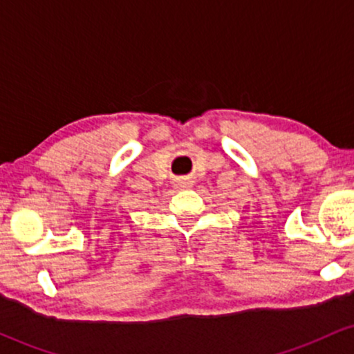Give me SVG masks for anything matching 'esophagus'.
<instances>
[{"instance_id":"esophagus-1","label":"esophagus","mask_w":354,"mask_h":354,"mask_svg":"<svg viewBox=\"0 0 354 354\" xmlns=\"http://www.w3.org/2000/svg\"><path fill=\"white\" fill-rule=\"evenodd\" d=\"M178 185H180V186H183V188H185V186H188L189 183H188V180H186V178H180V180H178Z\"/></svg>"}]
</instances>
